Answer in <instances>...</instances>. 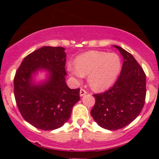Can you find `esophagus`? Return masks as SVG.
I'll return each mask as SVG.
<instances>
[{"label":"esophagus","mask_w":159,"mask_h":159,"mask_svg":"<svg viewBox=\"0 0 159 159\" xmlns=\"http://www.w3.org/2000/svg\"><path fill=\"white\" fill-rule=\"evenodd\" d=\"M85 94H87V91L84 90V89H81V90H80V96L82 97V96H84Z\"/></svg>","instance_id":"34e87169"}]
</instances>
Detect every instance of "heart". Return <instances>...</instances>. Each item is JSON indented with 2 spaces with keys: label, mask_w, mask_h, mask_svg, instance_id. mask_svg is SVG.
I'll return each mask as SVG.
<instances>
[{
  "label": "heart",
  "mask_w": 159,
  "mask_h": 159,
  "mask_svg": "<svg viewBox=\"0 0 159 159\" xmlns=\"http://www.w3.org/2000/svg\"><path fill=\"white\" fill-rule=\"evenodd\" d=\"M75 64L69 63L67 70L76 81L88 75L89 85L94 90H105L116 81L121 68L119 56L115 53L91 51L81 54Z\"/></svg>",
  "instance_id": "heart-1"
}]
</instances>
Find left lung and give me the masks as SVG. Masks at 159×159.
Segmentation results:
<instances>
[{
  "label": "left lung",
  "mask_w": 159,
  "mask_h": 159,
  "mask_svg": "<svg viewBox=\"0 0 159 159\" xmlns=\"http://www.w3.org/2000/svg\"><path fill=\"white\" fill-rule=\"evenodd\" d=\"M124 58L121 74L113 86L100 94H93L95 104L91 111L93 119L108 130L125 127L140 114L146 96V77L132 54L114 45Z\"/></svg>",
  "instance_id": "obj_1"
}]
</instances>
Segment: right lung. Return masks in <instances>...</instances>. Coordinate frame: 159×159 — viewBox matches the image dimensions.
I'll return each mask as SVG.
<instances>
[{"mask_svg": "<svg viewBox=\"0 0 159 159\" xmlns=\"http://www.w3.org/2000/svg\"><path fill=\"white\" fill-rule=\"evenodd\" d=\"M62 47L45 46L24 58L14 78V93L25 121L41 130H54L68 121L72 108L80 100V89L65 82L66 53ZM40 70L49 74L44 83L35 84L32 77Z\"/></svg>", "mask_w": 159, "mask_h": 159, "instance_id": "right-lung-1", "label": "right lung"}]
</instances>
